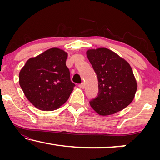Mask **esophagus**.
<instances>
[{
  "instance_id": "esophagus-1",
  "label": "esophagus",
  "mask_w": 160,
  "mask_h": 160,
  "mask_svg": "<svg viewBox=\"0 0 160 160\" xmlns=\"http://www.w3.org/2000/svg\"><path fill=\"white\" fill-rule=\"evenodd\" d=\"M78 87H79L81 89H84V87H85L84 83H82V84H80L79 85H78Z\"/></svg>"
}]
</instances>
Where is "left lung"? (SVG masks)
Returning a JSON list of instances; mask_svg holds the SVG:
<instances>
[{
  "label": "left lung",
  "instance_id": "1",
  "mask_svg": "<svg viewBox=\"0 0 160 160\" xmlns=\"http://www.w3.org/2000/svg\"><path fill=\"white\" fill-rule=\"evenodd\" d=\"M87 56L98 79V95L89 104L101 116L123 110L134 99L137 82L124 59L106 48L89 49Z\"/></svg>",
  "mask_w": 160,
  "mask_h": 160
}]
</instances>
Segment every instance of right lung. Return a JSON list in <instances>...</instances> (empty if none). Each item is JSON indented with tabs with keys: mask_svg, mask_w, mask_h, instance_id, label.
I'll return each mask as SVG.
<instances>
[{
	"mask_svg": "<svg viewBox=\"0 0 160 160\" xmlns=\"http://www.w3.org/2000/svg\"><path fill=\"white\" fill-rule=\"evenodd\" d=\"M67 52L52 48L30 58L21 69L19 82L28 100L42 111H53L65 103L75 84L65 65Z\"/></svg>",
	"mask_w": 160,
	"mask_h": 160,
	"instance_id": "1",
	"label": "right lung"
}]
</instances>
